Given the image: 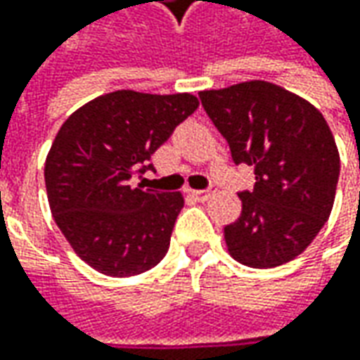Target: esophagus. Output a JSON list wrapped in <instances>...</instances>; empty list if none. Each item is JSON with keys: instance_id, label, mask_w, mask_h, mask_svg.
Instances as JSON below:
<instances>
[{"instance_id": "esophagus-1", "label": "esophagus", "mask_w": 360, "mask_h": 360, "mask_svg": "<svg viewBox=\"0 0 360 360\" xmlns=\"http://www.w3.org/2000/svg\"><path fill=\"white\" fill-rule=\"evenodd\" d=\"M192 198H196L198 202H206L212 196V190H188Z\"/></svg>"}]
</instances>
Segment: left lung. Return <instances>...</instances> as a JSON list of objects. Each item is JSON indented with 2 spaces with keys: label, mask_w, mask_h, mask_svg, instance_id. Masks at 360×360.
Returning a JSON list of instances; mask_svg holds the SVG:
<instances>
[{
  "label": "left lung",
  "mask_w": 360,
  "mask_h": 360,
  "mask_svg": "<svg viewBox=\"0 0 360 360\" xmlns=\"http://www.w3.org/2000/svg\"><path fill=\"white\" fill-rule=\"evenodd\" d=\"M206 114L226 138L234 164L255 168L242 212L224 226L230 256L250 269L290 262L325 226L340 158L323 114L276 84L252 79L200 91Z\"/></svg>",
  "instance_id": "obj_1"
}]
</instances>
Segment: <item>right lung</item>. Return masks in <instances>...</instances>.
I'll return each instance as SVG.
<instances>
[{"label":"right lung","instance_id":"obj_1","mask_svg":"<svg viewBox=\"0 0 360 360\" xmlns=\"http://www.w3.org/2000/svg\"><path fill=\"white\" fill-rule=\"evenodd\" d=\"M192 94L118 90L65 120L46 158L49 208L65 240L105 276H136L168 252L182 192L134 186L150 156L194 114Z\"/></svg>","mask_w":360,"mask_h":360}]
</instances>
